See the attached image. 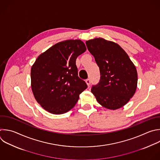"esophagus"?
<instances>
[{
	"label": "esophagus",
	"mask_w": 160,
	"mask_h": 160,
	"mask_svg": "<svg viewBox=\"0 0 160 160\" xmlns=\"http://www.w3.org/2000/svg\"><path fill=\"white\" fill-rule=\"evenodd\" d=\"M85 82L87 83V85L89 87L90 85V79H87V80H85Z\"/></svg>",
	"instance_id": "obj_1"
}]
</instances>
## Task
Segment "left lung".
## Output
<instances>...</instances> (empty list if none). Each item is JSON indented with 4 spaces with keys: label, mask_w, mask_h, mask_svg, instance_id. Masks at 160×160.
Returning a JSON list of instances; mask_svg holds the SVG:
<instances>
[{
    "label": "left lung",
    "mask_w": 160,
    "mask_h": 160,
    "mask_svg": "<svg viewBox=\"0 0 160 160\" xmlns=\"http://www.w3.org/2000/svg\"><path fill=\"white\" fill-rule=\"evenodd\" d=\"M99 67L100 79L91 92L103 107L115 110L126 105L135 93L138 83L136 67L117 43L103 38L86 41Z\"/></svg>",
    "instance_id": "obj_1"
}]
</instances>
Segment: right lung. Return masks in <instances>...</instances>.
Segmentation results:
<instances>
[{
    "instance_id": "obj_1",
    "label": "right lung",
    "mask_w": 160,
    "mask_h": 160,
    "mask_svg": "<svg viewBox=\"0 0 160 160\" xmlns=\"http://www.w3.org/2000/svg\"><path fill=\"white\" fill-rule=\"evenodd\" d=\"M80 39L53 45L37 58L31 70V88L36 101L48 112L62 114L71 110L87 88L78 76L77 58L86 51Z\"/></svg>"
}]
</instances>
